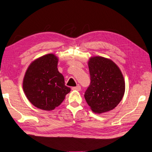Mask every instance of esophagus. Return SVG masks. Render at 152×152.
Masks as SVG:
<instances>
[{"mask_svg":"<svg viewBox=\"0 0 152 152\" xmlns=\"http://www.w3.org/2000/svg\"><path fill=\"white\" fill-rule=\"evenodd\" d=\"M72 90H77V91H80L81 90V87H80V86H79V85H78V86H77L75 87H72Z\"/></svg>","mask_w":152,"mask_h":152,"instance_id":"1","label":"esophagus"}]
</instances>
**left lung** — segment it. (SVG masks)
Returning <instances> with one entry per match:
<instances>
[{"label": "left lung", "instance_id": "obj_1", "mask_svg": "<svg viewBox=\"0 0 152 152\" xmlns=\"http://www.w3.org/2000/svg\"><path fill=\"white\" fill-rule=\"evenodd\" d=\"M90 84L84 93L88 104L95 113L114 109L123 99L125 83L119 67L102 57H91L88 62Z\"/></svg>", "mask_w": 152, "mask_h": 152}]
</instances>
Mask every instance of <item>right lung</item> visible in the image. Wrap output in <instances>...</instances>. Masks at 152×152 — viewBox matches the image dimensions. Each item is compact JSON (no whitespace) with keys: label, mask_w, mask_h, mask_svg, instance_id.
<instances>
[{"label":"right lung","mask_w":152,"mask_h":152,"mask_svg":"<svg viewBox=\"0 0 152 152\" xmlns=\"http://www.w3.org/2000/svg\"><path fill=\"white\" fill-rule=\"evenodd\" d=\"M58 58L48 54L29 65L23 80V90L33 105L50 111L60 105L71 90L57 68Z\"/></svg>","instance_id":"obj_1"}]
</instances>
